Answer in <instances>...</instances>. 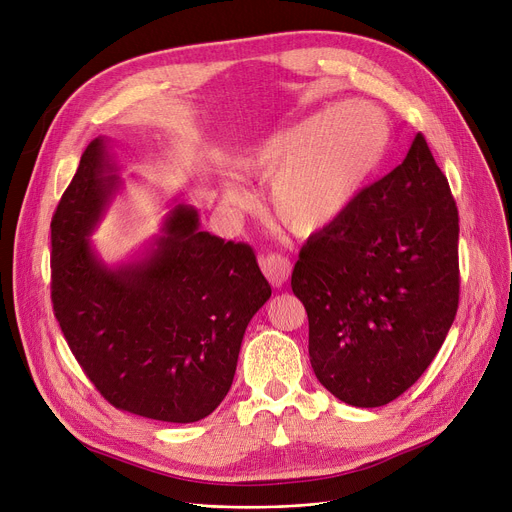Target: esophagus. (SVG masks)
I'll return each instance as SVG.
<instances>
[{
	"label": "esophagus",
	"mask_w": 512,
	"mask_h": 512,
	"mask_svg": "<svg viewBox=\"0 0 512 512\" xmlns=\"http://www.w3.org/2000/svg\"><path fill=\"white\" fill-rule=\"evenodd\" d=\"M266 279L273 287H283L291 275V262L281 254H268L260 260Z\"/></svg>",
	"instance_id": "esophagus-1"
}]
</instances>
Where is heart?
<instances>
[{"label":"heart","mask_w":512,"mask_h":512,"mask_svg":"<svg viewBox=\"0 0 512 512\" xmlns=\"http://www.w3.org/2000/svg\"><path fill=\"white\" fill-rule=\"evenodd\" d=\"M390 144L386 113L368 101L324 107L302 122L248 146L237 173L268 184L273 219L297 235L333 225L380 169ZM248 192L223 184V204L244 210Z\"/></svg>","instance_id":"b5f03b06"}]
</instances>
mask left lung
<instances>
[{
	"mask_svg": "<svg viewBox=\"0 0 512 512\" xmlns=\"http://www.w3.org/2000/svg\"><path fill=\"white\" fill-rule=\"evenodd\" d=\"M291 289L314 374L339 401L380 407L426 372L459 308V213L422 134L308 239Z\"/></svg>",
	"mask_w": 512,
	"mask_h": 512,
	"instance_id": "8db88e82",
	"label": "left lung"
}]
</instances>
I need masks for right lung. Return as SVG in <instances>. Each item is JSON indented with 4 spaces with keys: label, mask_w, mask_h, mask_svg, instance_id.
Masks as SVG:
<instances>
[{
    "label": "right lung",
    "mask_w": 512,
    "mask_h": 512,
    "mask_svg": "<svg viewBox=\"0 0 512 512\" xmlns=\"http://www.w3.org/2000/svg\"><path fill=\"white\" fill-rule=\"evenodd\" d=\"M111 140L86 146L51 221V299L78 364L117 409L171 424L213 413L229 393L252 316L270 285L248 244L200 231L175 204L130 260L107 264L90 235L124 182Z\"/></svg>",
    "instance_id": "obj_1"
}]
</instances>
